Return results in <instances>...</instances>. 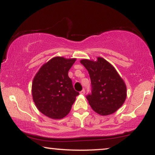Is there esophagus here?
<instances>
[{
  "label": "esophagus",
  "instance_id": "1",
  "mask_svg": "<svg viewBox=\"0 0 155 155\" xmlns=\"http://www.w3.org/2000/svg\"><path fill=\"white\" fill-rule=\"evenodd\" d=\"M80 93V94H85V90H82Z\"/></svg>",
  "mask_w": 155,
  "mask_h": 155
}]
</instances>
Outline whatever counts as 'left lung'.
<instances>
[{
    "label": "left lung",
    "mask_w": 155,
    "mask_h": 155,
    "mask_svg": "<svg viewBox=\"0 0 155 155\" xmlns=\"http://www.w3.org/2000/svg\"><path fill=\"white\" fill-rule=\"evenodd\" d=\"M80 63L90 74L92 94L87 96L90 107L99 115L114 114L124 104L126 85L111 63L98 57L97 61L82 59Z\"/></svg>",
    "instance_id": "obj_1"
}]
</instances>
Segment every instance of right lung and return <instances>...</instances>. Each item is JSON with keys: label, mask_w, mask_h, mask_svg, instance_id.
I'll use <instances>...</instances> for the list:
<instances>
[{"label": "right lung", "mask_w": 155, "mask_h": 155, "mask_svg": "<svg viewBox=\"0 0 155 155\" xmlns=\"http://www.w3.org/2000/svg\"><path fill=\"white\" fill-rule=\"evenodd\" d=\"M76 58L54 57L40 68L33 79L31 95L44 115L61 119L71 111L79 92L73 87L68 71Z\"/></svg>", "instance_id": "1"}]
</instances>
